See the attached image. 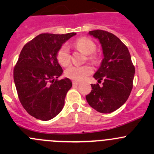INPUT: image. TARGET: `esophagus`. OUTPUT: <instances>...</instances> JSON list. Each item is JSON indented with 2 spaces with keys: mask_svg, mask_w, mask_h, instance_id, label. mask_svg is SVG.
<instances>
[{
  "mask_svg": "<svg viewBox=\"0 0 154 154\" xmlns=\"http://www.w3.org/2000/svg\"><path fill=\"white\" fill-rule=\"evenodd\" d=\"M72 84L74 85V86H78V85L80 84V83H79V82H77V81H73Z\"/></svg>",
  "mask_w": 154,
  "mask_h": 154,
  "instance_id": "obj_1",
  "label": "esophagus"
}]
</instances>
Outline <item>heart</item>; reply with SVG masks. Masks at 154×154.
<instances>
[{"label": "heart", "mask_w": 154, "mask_h": 154, "mask_svg": "<svg viewBox=\"0 0 154 154\" xmlns=\"http://www.w3.org/2000/svg\"><path fill=\"white\" fill-rule=\"evenodd\" d=\"M74 45L76 48L87 54V60L93 62L95 61L97 56L93 52L95 51L96 45L91 38L88 37H81L75 42ZM57 60L63 66L69 64L71 61V54L67 45H63L59 48L57 52ZM92 71V68L89 66H70L65 71V75L75 81H82L90 75Z\"/></svg>", "instance_id": "b5f03b06"}]
</instances>
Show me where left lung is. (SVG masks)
Wrapping results in <instances>:
<instances>
[{
  "mask_svg": "<svg viewBox=\"0 0 154 154\" xmlns=\"http://www.w3.org/2000/svg\"><path fill=\"white\" fill-rule=\"evenodd\" d=\"M98 38L103 49L101 66L94 77L99 83L91 84V91L86 98L96 111L110 113L127 101L133 88L135 67L127 46L114 34L102 29L89 31Z\"/></svg>",
  "mask_w": 154,
  "mask_h": 154,
  "instance_id": "left-lung-1",
  "label": "left lung"
}]
</instances>
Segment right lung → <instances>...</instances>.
I'll return each instance as SVG.
<instances>
[{"label":"right lung","mask_w":154,"mask_h":154,"mask_svg":"<svg viewBox=\"0 0 154 154\" xmlns=\"http://www.w3.org/2000/svg\"><path fill=\"white\" fill-rule=\"evenodd\" d=\"M76 32L42 33L24 46L13 70L18 98L32 117L52 119L63 109L68 91L72 86L68 78L58 80L63 68L57 60L62 45Z\"/></svg>","instance_id":"obj_1"}]
</instances>
